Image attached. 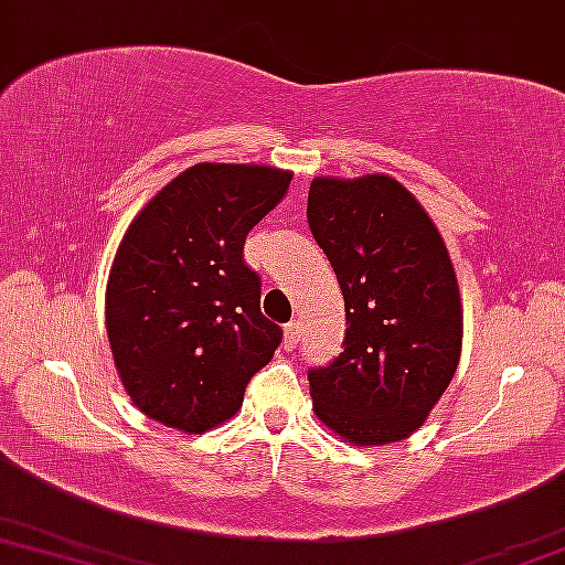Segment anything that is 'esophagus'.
<instances>
[{
	"label": "esophagus",
	"instance_id": "1",
	"mask_svg": "<svg viewBox=\"0 0 565 565\" xmlns=\"http://www.w3.org/2000/svg\"><path fill=\"white\" fill-rule=\"evenodd\" d=\"M299 335H302V326H299V320H291V323L284 328V347H287L289 352L299 344Z\"/></svg>",
	"mask_w": 565,
	"mask_h": 565
}]
</instances>
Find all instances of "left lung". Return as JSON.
I'll return each mask as SVG.
<instances>
[{
  "label": "left lung",
  "mask_w": 565,
  "mask_h": 565,
  "mask_svg": "<svg viewBox=\"0 0 565 565\" xmlns=\"http://www.w3.org/2000/svg\"><path fill=\"white\" fill-rule=\"evenodd\" d=\"M307 224L347 310L344 352L307 370L320 423L356 446L402 440L425 423L461 354V299L438 230L385 174L318 177Z\"/></svg>",
  "instance_id": "left-lung-1"
}]
</instances>
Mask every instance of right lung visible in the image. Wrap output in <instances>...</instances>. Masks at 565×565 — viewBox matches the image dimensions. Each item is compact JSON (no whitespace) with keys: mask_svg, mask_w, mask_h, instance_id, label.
Listing matches in <instances>:
<instances>
[{"mask_svg":"<svg viewBox=\"0 0 565 565\" xmlns=\"http://www.w3.org/2000/svg\"><path fill=\"white\" fill-rule=\"evenodd\" d=\"M289 171L195 163L127 230L106 287V333L135 406L205 433L242 406L249 377L281 344L260 312L245 239L281 203Z\"/></svg>","mask_w":565,"mask_h":565,"instance_id":"add662e5","label":"right lung"}]
</instances>
